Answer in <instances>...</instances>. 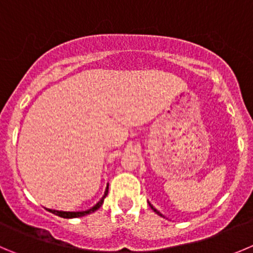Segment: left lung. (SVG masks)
<instances>
[{"instance_id": "8db88e82", "label": "left lung", "mask_w": 253, "mask_h": 253, "mask_svg": "<svg viewBox=\"0 0 253 253\" xmlns=\"http://www.w3.org/2000/svg\"><path fill=\"white\" fill-rule=\"evenodd\" d=\"M148 205H150V207H151V209H152V210H153V211H155V212H156V213L159 214V216H162V213H161V212H160V211H159V210H156V209H155V207H153V206H152V205H151V204H150V202H148ZM162 217H164V216H162Z\"/></svg>"}]
</instances>
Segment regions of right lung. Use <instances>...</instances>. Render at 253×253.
Returning <instances> with one entry per match:
<instances>
[{
    "instance_id": "obj_1",
    "label": "right lung",
    "mask_w": 253,
    "mask_h": 253,
    "mask_svg": "<svg viewBox=\"0 0 253 253\" xmlns=\"http://www.w3.org/2000/svg\"><path fill=\"white\" fill-rule=\"evenodd\" d=\"M107 193H108V185H107V187H106L105 193H103L102 198H101L100 201H98L97 204L94 205L93 207H91V209H89V210H86V211L70 212V211H57V210H49V209H48V211L51 212V213L56 214V216L63 217V218H76V217H84V216H86V214H89V213H92V212L97 211V210L100 209L101 206H102L103 200H105V198H106V196H107Z\"/></svg>"
}]
</instances>
